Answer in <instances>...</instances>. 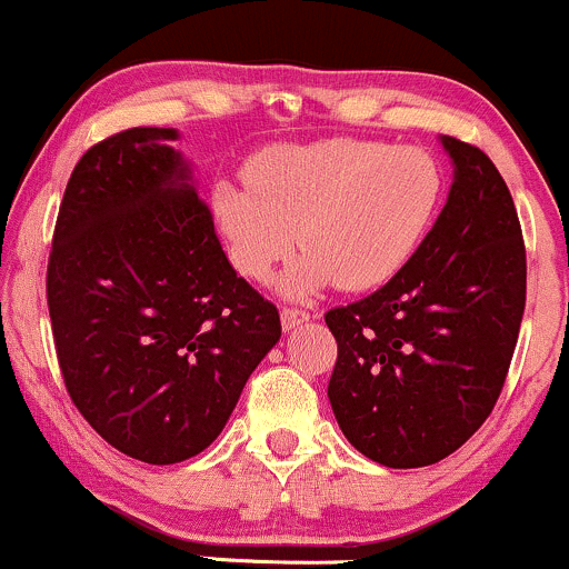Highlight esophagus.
I'll return each instance as SVG.
<instances>
[{
  "instance_id": "1",
  "label": "esophagus",
  "mask_w": 569,
  "mask_h": 569,
  "mask_svg": "<svg viewBox=\"0 0 569 569\" xmlns=\"http://www.w3.org/2000/svg\"><path fill=\"white\" fill-rule=\"evenodd\" d=\"M307 321H310V312L293 310V307H283V310H280V326H283L286 331L299 329V326L307 323Z\"/></svg>"
}]
</instances>
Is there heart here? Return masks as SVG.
<instances>
[{
	"instance_id": "1",
	"label": "heart",
	"mask_w": 569,
	"mask_h": 569,
	"mask_svg": "<svg viewBox=\"0 0 569 569\" xmlns=\"http://www.w3.org/2000/svg\"><path fill=\"white\" fill-rule=\"evenodd\" d=\"M246 181L213 187V219L243 278H267L293 240L305 246L280 278L286 297L393 280L420 251L443 198L433 154L369 139L270 147L248 162Z\"/></svg>"
}]
</instances>
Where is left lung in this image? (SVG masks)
<instances>
[{
    "instance_id": "1",
    "label": "left lung",
    "mask_w": 569,
    "mask_h": 569,
    "mask_svg": "<svg viewBox=\"0 0 569 569\" xmlns=\"http://www.w3.org/2000/svg\"><path fill=\"white\" fill-rule=\"evenodd\" d=\"M455 181L420 251L361 302L326 312L329 401L345 439L388 468L433 466L485 426L527 299L513 198L479 147L441 136Z\"/></svg>"
}]
</instances>
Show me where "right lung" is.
<instances>
[{
	"label": "right lung",
	"mask_w": 569,
	"mask_h": 569,
	"mask_svg": "<svg viewBox=\"0 0 569 569\" xmlns=\"http://www.w3.org/2000/svg\"><path fill=\"white\" fill-rule=\"evenodd\" d=\"M176 139V128H130L90 147L48 262L71 401L149 466L211 447L280 339L278 307L232 270Z\"/></svg>",
	"instance_id": "obj_1"
}]
</instances>
